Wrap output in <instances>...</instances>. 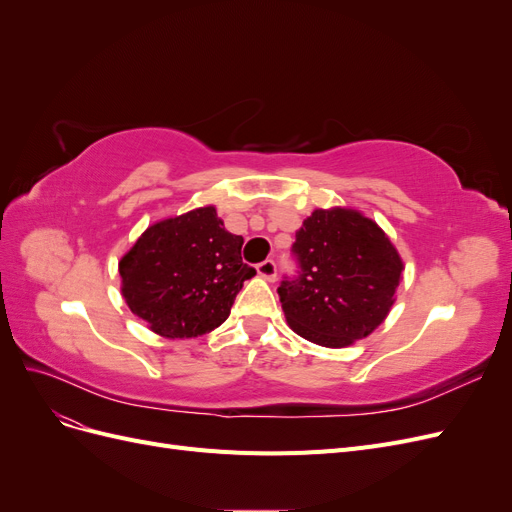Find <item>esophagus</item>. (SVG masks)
I'll return each instance as SVG.
<instances>
[{"label":"esophagus","instance_id":"34e87169","mask_svg":"<svg viewBox=\"0 0 512 512\" xmlns=\"http://www.w3.org/2000/svg\"><path fill=\"white\" fill-rule=\"evenodd\" d=\"M256 271H258L260 277H265V280H269V282H273L275 277H277V267H275L273 260L260 262V265H256Z\"/></svg>","mask_w":512,"mask_h":512}]
</instances>
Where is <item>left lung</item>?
Returning <instances> with one entry per match:
<instances>
[{"label": "left lung", "instance_id": "8db88e82", "mask_svg": "<svg viewBox=\"0 0 512 512\" xmlns=\"http://www.w3.org/2000/svg\"><path fill=\"white\" fill-rule=\"evenodd\" d=\"M297 280L277 288L290 329L324 348L374 333L395 303L404 260L386 232L348 207L316 209L297 230Z\"/></svg>", "mask_w": 512, "mask_h": 512}]
</instances>
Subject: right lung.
<instances>
[{"label":"right lung","mask_w":512,"mask_h":512,"mask_svg":"<svg viewBox=\"0 0 512 512\" xmlns=\"http://www.w3.org/2000/svg\"><path fill=\"white\" fill-rule=\"evenodd\" d=\"M241 245L213 205L151 224L119 260L123 299L160 337L211 333L256 275L241 260Z\"/></svg>","instance_id":"add662e5"}]
</instances>
